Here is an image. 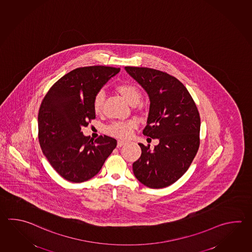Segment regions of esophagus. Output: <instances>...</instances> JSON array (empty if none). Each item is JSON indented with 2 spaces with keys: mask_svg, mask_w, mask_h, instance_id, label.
<instances>
[{
  "mask_svg": "<svg viewBox=\"0 0 252 252\" xmlns=\"http://www.w3.org/2000/svg\"><path fill=\"white\" fill-rule=\"evenodd\" d=\"M126 144V141H125V140H118V147H122L123 145Z\"/></svg>",
  "mask_w": 252,
  "mask_h": 252,
  "instance_id": "obj_1",
  "label": "esophagus"
}]
</instances>
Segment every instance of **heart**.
Masks as SVG:
<instances>
[{"instance_id":"1","label":"heart","mask_w":252,"mask_h":252,"mask_svg":"<svg viewBox=\"0 0 252 252\" xmlns=\"http://www.w3.org/2000/svg\"><path fill=\"white\" fill-rule=\"evenodd\" d=\"M116 90L125 98V100L132 106L136 105L142 98L140 89L131 82H121L117 85ZM104 99L105 94L101 91L95 94L93 100V108L95 113L99 114L102 111ZM135 126L136 125L133 121L116 122L108 126V132L118 137H127L131 134Z\"/></svg>"}]
</instances>
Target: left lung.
I'll return each instance as SVG.
<instances>
[{
  "label": "left lung",
  "instance_id": "1",
  "mask_svg": "<svg viewBox=\"0 0 252 252\" xmlns=\"http://www.w3.org/2000/svg\"><path fill=\"white\" fill-rule=\"evenodd\" d=\"M150 98L143 134L159 139L154 150L139 144L142 154L133 163L137 180L151 189L173 184L189 170L199 148L200 116L187 88L167 72L147 67L126 66Z\"/></svg>",
  "mask_w": 252,
  "mask_h": 252
}]
</instances>
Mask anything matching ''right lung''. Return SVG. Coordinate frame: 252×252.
Returning a JSON list of instances; mask_svg holds the SVG:
<instances>
[{"label":"right lung","instance_id":"right-lung-1","mask_svg":"<svg viewBox=\"0 0 252 252\" xmlns=\"http://www.w3.org/2000/svg\"><path fill=\"white\" fill-rule=\"evenodd\" d=\"M119 68L80 67L60 78L42 100L38 141L52 167L64 180L81 183L93 178L117 146V140L100 135L95 141L82 128L95 118L96 93Z\"/></svg>","mask_w":252,"mask_h":252}]
</instances>
